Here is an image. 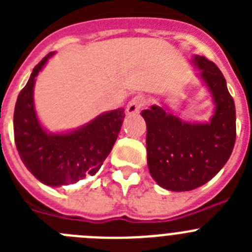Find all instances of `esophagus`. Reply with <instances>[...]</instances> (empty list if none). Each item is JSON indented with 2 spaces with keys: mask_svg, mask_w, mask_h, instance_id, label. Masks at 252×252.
<instances>
[{
  "mask_svg": "<svg viewBox=\"0 0 252 252\" xmlns=\"http://www.w3.org/2000/svg\"><path fill=\"white\" fill-rule=\"evenodd\" d=\"M144 106V99L141 97H133L130 102H128L127 107H126V113L127 115H135L140 111V108Z\"/></svg>",
  "mask_w": 252,
  "mask_h": 252,
  "instance_id": "34e87169",
  "label": "esophagus"
}]
</instances>
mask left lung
<instances>
[{
    "label": "left lung",
    "instance_id": "left-lung-1",
    "mask_svg": "<svg viewBox=\"0 0 252 252\" xmlns=\"http://www.w3.org/2000/svg\"><path fill=\"white\" fill-rule=\"evenodd\" d=\"M198 77L212 95L215 112L208 122H188L165 106H153L146 122V151L151 177L161 188L187 192L206 184L230 159L236 140L235 102L215 63L193 57Z\"/></svg>",
    "mask_w": 252,
    "mask_h": 252
}]
</instances>
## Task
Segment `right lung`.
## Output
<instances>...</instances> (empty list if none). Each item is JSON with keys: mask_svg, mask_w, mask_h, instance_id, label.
<instances>
[{"mask_svg": "<svg viewBox=\"0 0 252 252\" xmlns=\"http://www.w3.org/2000/svg\"><path fill=\"white\" fill-rule=\"evenodd\" d=\"M54 53L34 68L17 97L13 113L15 144L24 165L41 183L62 187L94 175L115 145L125 119L124 108L108 111L81 127L49 132L37 119L34 104L35 78Z\"/></svg>", "mask_w": 252, "mask_h": 252, "instance_id": "add662e5", "label": "right lung"}]
</instances>
